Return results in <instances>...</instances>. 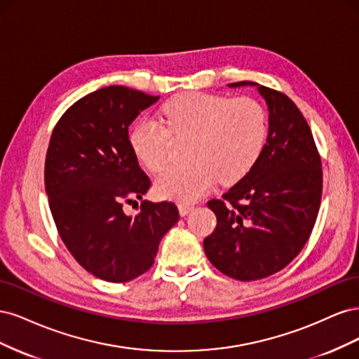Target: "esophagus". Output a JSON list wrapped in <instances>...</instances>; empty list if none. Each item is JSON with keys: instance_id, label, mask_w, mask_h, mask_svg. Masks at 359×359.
I'll return each instance as SVG.
<instances>
[{"instance_id": "1", "label": "esophagus", "mask_w": 359, "mask_h": 359, "mask_svg": "<svg viewBox=\"0 0 359 359\" xmlns=\"http://www.w3.org/2000/svg\"><path fill=\"white\" fill-rule=\"evenodd\" d=\"M193 208H194V206H193L191 203H184V202H182V203H180V205H178L180 214H181L182 217H184V215H187Z\"/></svg>"}]
</instances>
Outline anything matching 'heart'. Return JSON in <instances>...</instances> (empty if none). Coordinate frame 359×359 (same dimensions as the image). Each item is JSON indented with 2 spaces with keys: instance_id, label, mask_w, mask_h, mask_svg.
Returning <instances> with one entry per match:
<instances>
[{
  "instance_id": "b5f03b06",
  "label": "heart",
  "mask_w": 359,
  "mask_h": 359,
  "mask_svg": "<svg viewBox=\"0 0 359 359\" xmlns=\"http://www.w3.org/2000/svg\"><path fill=\"white\" fill-rule=\"evenodd\" d=\"M161 123L142 118L128 140L133 154L151 172L168 165L170 139H189L184 166L166 169L156 181L160 198L193 202L208 193L217 180H243L262 157L268 140V115L252 97L186 93L161 109Z\"/></svg>"
}]
</instances>
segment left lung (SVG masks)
<instances>
[{"label":"left lung","mask_w":359,"mask_h":359,"mask_svg":"<svg viewBox=\"0 0 359 359\" xmlns=\"http://www.w3.org/2000/svg\"><path fill=\"white\" fill-rule=\"evenodd\" d=\"M244 85L257 83H229ZM257 90L269 111L266 147L243 180L208 202L217 226L203 241L210 262L241 281L273 276L299 255L322 199V161L306 118L286 94Z\"/></svg>","instance_id":"1"}]
</instances>
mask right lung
Masks as SVG:
<instances>
[{"mask_svg": "<svg viewBox=\"0 0 359 359\" xmlns=\"http://www.w3.org/2000/svg\"><path fill=\"white\" fill-rule=\"evenodd\" d=\"M158 95L121 85L73 103L53 128L45 161L49 208L64 245L83 269L111 283L130 281L153 266L158 244L180 219L173 202L124 203L151 187L128 140V126Z\"/></svg>", "mask_w": 359, "mask_h": 359, "instance_id": "right-lung-1", "label": "right lung"}]
</instances>
